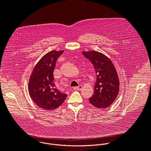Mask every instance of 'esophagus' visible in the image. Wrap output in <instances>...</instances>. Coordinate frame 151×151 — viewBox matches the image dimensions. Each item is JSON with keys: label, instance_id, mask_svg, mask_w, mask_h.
Returning a JSON list of instances; mask_svg holds the SVG:
<instances>
[{"label": "esophagus", "instance_id": "obj_1", "mask_svg": "<svg viewBox=\"0 0 151 151\" xmlns=\"http://www.w3.org/2000/svg\"><path fill=\"white\" fill-rule=\"evenodd\" d=\"M82 88V85H79L78 86H76V87H74L73 89L75 90H81Z\"/></svg>", "mask_w": 151, "mask_h": 151}]
</instances>
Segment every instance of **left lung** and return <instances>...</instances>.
<instances>
[{
    "label": "left lung",
    "instance_id": "1",
    "mask_svg": "<svg viewBox=\"0 0 151 151\" xmlns=\"http://www.w3.org/2000/svg\"><path fill=\"white\" fill-rule=\"evenodd\" d=\"M83 55L93 64L96 73L94 93L89 102L98 108L109 107L116 98L119 91V81L112 61L104 54L91 50L83 51Z\"/></svg>",
    "mask_w": 151,
    "mask_h": 151
}]
</instances>
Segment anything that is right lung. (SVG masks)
<instances>
[{"mask_svg": "<svg viewBox=\"0 0 151 151\" xmlns=\"http://www.w3.org/2000/svg\"><path fill=\"white\" fill-rule=\"evenodd\" d=\"M63 50H52L45 54L36 63L29 78L28 91L37 106L45 110H53L65 100L67 95L55 86L53 70L58 57Z\"/></svg>", "mask_w": 151, "mask_h": 151, "instance_id": "add662e5", "label": "right lung"}]
</instances>
